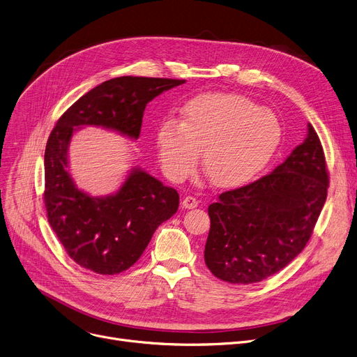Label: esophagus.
<instances>
[{
    "label": "esophagus",
    "instance_id": "obj_1",
    "mask_svg": "<svg viewBox=\"0 0 357 357\" xmlns=\"http://www.w3.org/2000/svg\"><path fill=\"white\" fill-rule=\"evenodd\" d=\"M181 204H183L184 208H195V207L199 206V200L196 197H193V196H185L183 199Z\"/></svg>",
    "mask_w": 357,
    "mask_h": 357
}]
</instances>
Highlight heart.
<instances>
[{
    "instance_id": "1",
    "label": "heart",
    "mask_w": 357,
    "mask_h": 357,
    "mask_svg": "<svg viewBox=\"0 0 357 357\" xmlns=\"http://www.w3.org/2000/svg\"><path fill=\"white\" fill-rule=\"evenodd\" d=\"M282 128L274 112L234 93H204L181 108L180 122L164 119L157 149L165 176L183 181L202 165L213 185L238 187L257 177L275 155Z\"/></svg>"
}]
</instances>
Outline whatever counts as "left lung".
I'll return each instance as SVG.
<instances>
[{"mask_svg": "<svg viewBox=\"0 0 357 357\" xmlns=\"http://www.w3.org/2000/svg\"><path fill=\"white\" fill-rule=\"evenodd\" d=\"M328 173L317 132L268 176L225 192L208 206L204 262L230 284L259 282L285 268L305 248L326 203Z\"/></svg>", "mask_w": 357, "mask_h": 357, "instance_id": "left-lung-1", "label": "left lung"}]
</instances>
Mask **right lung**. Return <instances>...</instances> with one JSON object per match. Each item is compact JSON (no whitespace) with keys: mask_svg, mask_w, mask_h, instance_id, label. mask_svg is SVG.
<instances>
[{"mask_svg":"<svg viewBox=\"0 0 357 357\" xmlns=\"http://www.w3.org/2000/svg\"><path fill=\"white\" fill-rule=\"evenodd\" d=\"M184 82L115 77L83 95L59 118L45 153V204L53 232L77 265L102 275L128 269L155 229L177 212L180 197L138 167L114 195L92 197L79 190L68 160L73 132L93 125L138 139L146 103Z\"/></svg>","mask_w":357,"mask_h":357,"instance_id":"1","label":"right lung"}]
</instances>
